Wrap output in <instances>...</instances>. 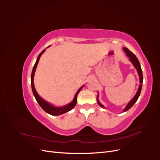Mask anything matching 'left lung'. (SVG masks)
<instances>
[{
  "label": "left lung",
  "mask_w": 160,
  "mask_h": 160,
  "mask_svg": "<svg viewBox=\"0 0 160 160\" xmlns=\"http://www.w3.org/2000/svg\"><path fill=\"white\" fill-rule=\"evenodd\" d=\"M123 49L124 52H125V54H126L127 56L129 57V60L131 61V62H132V63L133 64V65L135 67V68L136 69V70L138 71V73L139 75V83H140L136 94L135 95V96L133 97V98L129 101V102L128 103V104L126 105V107H125V109H123V112H125V111H127L128 110H129L131 108H132V106L135 104V103L138 101V99L139 98L140 93H141V91H142V88L143 74H142V68H141V66H140V63H139V61L138 59V58L136 57V56H135L132 52H131L128 49V48H126V47H124ZM97 101H98V103L99 104V105L100 106V107L103 108H105L104 106L99 102V93L98 95V97H97Z\"/></svg>",
  "instance_id": "8db88e82"
}]
</instances>
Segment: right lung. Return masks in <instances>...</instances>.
I'll return each instance as SVG.
<instances>
[{"label": "right lung", "instance_id": "obj_1", "mask_svg": "<svg viewBox=\"0 0 160 160\" xmlns=\"http://www.w3.org/2000/svg\"><path fill=\"white\" fill-rule=\"evenodd\" d=\"M45 51V49L43 50L40 53V54L38 55L35 64L33 67L32 73H31V83L32 91L33 95H34V96H35V99L37 101V103H38V105L41 106V108L45 111V112H47V113H49L51 115H62V114L68 112V111H71L72 109L74 108V107L77 103V95H78V93L81 90V89L83 88V85H82L81 88L79 89V90L77 91V93H75V95L74 97L73 100H72L71 102L69 103V104H67V105H64V106H62V107H55V106L51 105L49 103H48L47 101H46L45 100L43 99L42 98H41V97L38 95V94L37 93V91L35 88V85H34L33 80H34V75H35V71H36V68L37 67L38 61H39L41 56L42 55V53L44 52Z\"/></svg>", "mask_w": 160, "mask_h": 160}]
</instances>
